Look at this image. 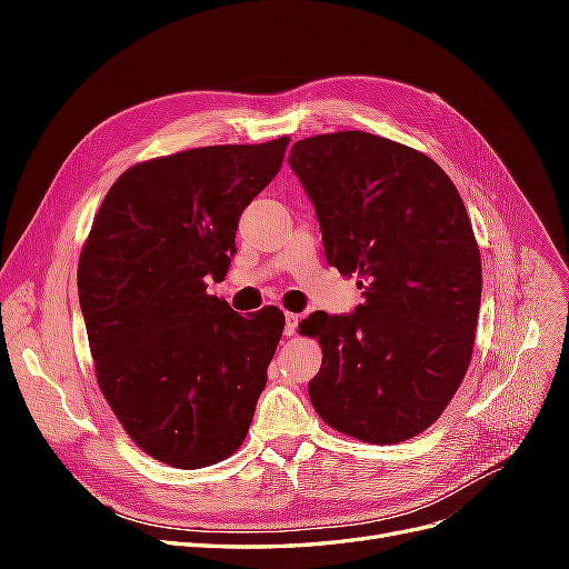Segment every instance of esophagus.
<instances>
[{"mask_svg":"<svg viewBox=\"0 0 569 569\" xmlns=\"http://www.w3.org/2000/svg\"><path fill=\"white\" fill-rule=\"evenodd\" d=\"M299 316L297 313H284V335L287 337H291V335H297V327H299Z\"/></svg>","mask_w":569,"mask_h":569,"instance_id":"esophagus-1","label":"esophagus"}]
</instances>
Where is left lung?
I'll list each match as a JSON object with an SVG mask.
<instances>
[{"label":"left lung","mask_w":569,"mask_h":569,"mask_svg":"<svg viewBox=\"0 0 569 569\" xmlns=\"http://www.w3.org/2000/svg\"><path fill=\"white\" fill-rule=\"evenodd\" d=\"M289 166L327 263L366 289L353 313L299 325L322 347L311 403L356 439L416 437L449 406L475 349L481 263L458 189L425 153L360 130L299 140Z\"/></svg>","instance_id":"1"}]
</instances>
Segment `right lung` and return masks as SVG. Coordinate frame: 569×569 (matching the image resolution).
<instances>
[{
    "label": "right lung",
    "instance_id": "right-lung-1",
    "mask_svg": "<svg viewBox=\"0 0 569 569\" xmlns=\"http://www.w3.org/2000/svg\"><path fill=\"white\" fill-rule=\"evenodd\" d=\"M289 137L201 147L128 168L78 263L97 382L144 453L197 470L242 446L284 313L239 316L206 295L234 256L239 216L278 176Z\"/></svg>",
    "mask_w": 569,
    "mask_h": 569
}]
</instances>
